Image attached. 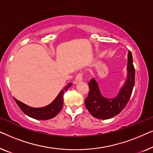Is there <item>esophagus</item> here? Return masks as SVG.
Returning <instances> with one entry per match:
<instances>
[{"label":"esophagus","instance_id":"1","mask_svg":"<svg viewBox=\"0 0 153 153\" xmlns=\"http://www.w3.org/2000/svg\"><path fill=\"white\" fill-rule=\"evenodd\" d=\"M82 80H83V75L81 73H79V74L76 75V78H75V81H76V82H79V81H81Z\"/></svg>","mask_w":153,"mask_h":153}]
</instances>
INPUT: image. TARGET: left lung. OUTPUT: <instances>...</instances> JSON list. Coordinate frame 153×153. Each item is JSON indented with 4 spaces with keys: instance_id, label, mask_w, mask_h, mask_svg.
Listing matches in <instances>:
<instances>
[{
    "instance_id": "8db88e82",
    "label": "left lung",
    "mask_w": 153,
    "mask_h": 153,
    "mask_svg": "<svg viewBox=\"0 0 153 153\" xmlns=\"http://www.w3.org/2000/svg\"><path fill=\"white\" fill-rule=\"evenodd\" d=\"M127 75L124 85L116 97L109 98L102 95L99 85L95 79L89 81V93L85 100V107L96 118L106 120L120 114L129 102L134 86L135 70L130 51L127 54Z\"/></svg>"
}]
</instances>
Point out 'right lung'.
<instances>
[{
	"label": "right lung",
	"instance_id": "obj_1",
	"mask_svg": "<svg viewBox=\"0 0 153 153\" xmlns=\"http://www.w3.org/2000/svg\"><path fill=\"white\" fill-rule=\"evenodd\" d=\"M72 85V83H69L65 87L63 88V89L60 92L57 97H56V99L51 104L44 106V107H31V106H29L23 102L19 101L15 98H14V100H15L17 105L19 106L21 110L28 116L36 119V120H49V119L54 118L61 111L62 105H63V97H62V95L67 91V90Z\"/></svg>",
	"mask_w": 153,
	"mask_h": 153
}]
</instances>
